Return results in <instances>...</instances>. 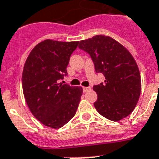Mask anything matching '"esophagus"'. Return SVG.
I'll return each mask as SVG.
<instances>
[{
	"mask_svg": "<svg viewBox=\"0 0 159 159\" xmlns=\"http://www.w3.org/2000/svg\"><path fill=\"white\" fill-rule=\"evenodd\" d=\"M89 90H91V87H83V92L84 93H85V92H87V91Z\"/></svg>",
	"mask_w": 159,
	"mask_h": 159,
	"instance_id": "34e87169",
	"label": "esophagus"
}]
</instances>
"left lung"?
<instances>
[{"label":"left lung","instance_id":"obj_1","mask_svg":"<svg viewBox=\"0 0 159 159\" xmlns=\"http://www.w3.org/2000/svg\"><path fill=\"white\" fill-rule=\"evenodd\" d=\"M90 55L97 73L105 82L94 85L97 111L107 119L118 121L133 112L142 88L141 76L134 57L118 41L109 36H93L78 45Z\"/></svg>","mask_w":159,"mask_h":159}]
</instances>
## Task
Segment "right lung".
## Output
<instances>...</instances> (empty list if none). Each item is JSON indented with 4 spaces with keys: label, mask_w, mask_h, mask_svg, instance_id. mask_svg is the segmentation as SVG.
I'll return each instance as SVG.
<instances>
[{
    "label": "right lung",
    "mask_w": 159,
    "mask_h": 159,
    "mask_svg": "<svg viewBox=\"0 0 159 159\" xmlns=\"http://www.w3.org/2000/svg\"><path fill=\"white\" fill-rule=\"evenodd\" d=\"M79 41L46 39L32 49L24 65L22 89L29 109L48 127L59 129L74 118L81 86L59 82L67 75V66Z\"/></svg>",
    "instance_id": "add662e5"
}]
</instances>
